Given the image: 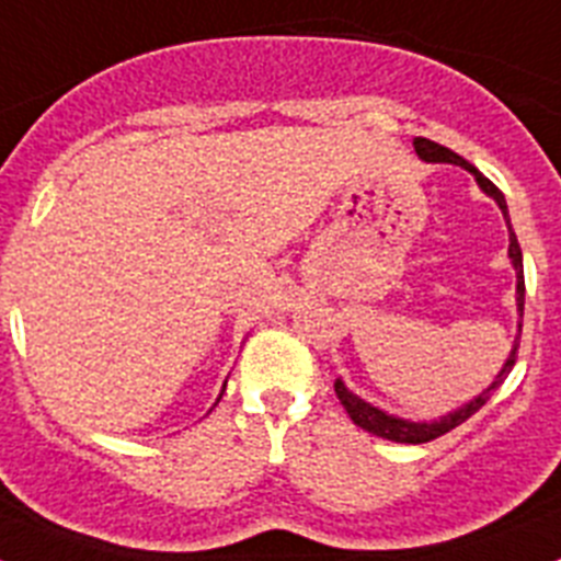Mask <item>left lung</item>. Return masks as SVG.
Returning a JSON list of instances; mask_svg holds the SVG:
<instances>
[{
	"instance_id": "obj_1",
	"label": "left lung",
	"mask_w": 561,
	"mask_h": 561,
	"mask_svg": "<svg viewBox=\"0 0 561 561\" xmlns=\"http://www.w3.org/2000/svg\"><path fill=\"white\" fill-rule=\"evenodd\" d=\"M413 146H415V153H419L421 160H427V162H455V165L466 168V171H472L474 180H478V185L483 187V191L489 193V196H492L494 202H497L500 210H503V216H505V221H508V207H505V199H503V193H500V187L494 185L492 180H485L483 173H480L478 168L472 165V162H466L463 157H458V153L449 151V148L438 146V142L427 140V137H415ZM508 232H512V244H508V255H512V264H514V270H517V304H519V311H523V306H525L523 250H519V241H517V236H514L512 225H508ZM519 331H523V325H519ZM517 351H519V336H517V342H514L512 356H508V362H505L503 370H500L497 381H492V388L485 390V393H480L474 401H469V404H466V408H460L458 413L444 415V419L435 421V424H413V421L393 419V415L381 413V410L370 408L368 401H362V399H356L354 393H348V390H345V385H342L340 379L334 381V393H336V399H340L342 408H345V413L351 415V421H354L356 427L365 430V433H374V435H379V438L396 440V444H427V440H435V438H440V435H447L449 430H455V427H458V424H463L466 419H472V415L478 413L480 408H483L485 401H489V396H492L494 390H497L500 385H503V379H505V376H508V370L514 368V362H517Z\"/></svg>"
}]
</instances>
